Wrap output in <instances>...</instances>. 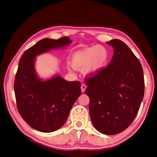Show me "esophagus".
I'll return each instance as SVG.
<instances>
[{"label": "esophagus", "instance_id": "34e87169", "mask_svg": "<svg viewBox=\"0 0 157 157\" xmlns=\"http://www.w3.org/2000/svg\"><path fill=\"white\" fill-rule=\"evenodd\" d=\"M86 87H87V86H86V85H85V84H82V85H81V88L82 92H84V91H85V89H86Z\"/></svg>", "mask_w": 157, "mask_h": 157}]
</instances>
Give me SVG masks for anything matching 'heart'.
<instances>
[{"mask_svg":"<svg viewBox=\"0 0 157 157\" xmlns=\"http://www.w3.org/2000/svg\"><path fill=\"white\" fill-rule=\"evenodd\" d=\"M109 59V52L103 46H94L76 52L72 63L75 69L83 68L87 75H96L105 68Z\"/></svg>","mask_w":157,"mask_h":157,"instance_id":"1","label":"heart"}]
</instances>
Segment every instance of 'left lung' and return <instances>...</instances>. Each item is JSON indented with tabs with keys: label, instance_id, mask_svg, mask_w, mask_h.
<instances>
[{
	"label": "left lung",
	"instance_id": "obj_1",
	"mask_svg": "<svg viewBox=\"0 0 157 157\" xmlns=\"http://www.w3.org/2000/svg\"><path fill=\"white\" fill-rule=\"evenodd\" d=\"M114 49L110 63L96 75L85 78L90 98V118L96 129L111 135L120 133L133 122L144 95L141 64L125 43L106 42Z\"/></svg>",
	"mask_w": 157,
	"mask_h": 157
}]
</instances>
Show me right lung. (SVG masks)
Segmentation results:
<instances>
[{"label": "right lung", "mask_w": 157, "mask_h": 157, "mask_svg": "<svg viewBox=\"0 0 157 157\" xmlns=\"http://www.w3.org/2000/svg\"><path fill=\"white\" fill-rule=\"evenodd\" d=\"M68 37L43 39L26 50L20 57L15 76L17 109L32 128L50 132L60 128L81 94V82L67 81L61 76L42 81L35 74V56L72 43Z\"/></svg>", "instance_id": "1"}]
</instances>
